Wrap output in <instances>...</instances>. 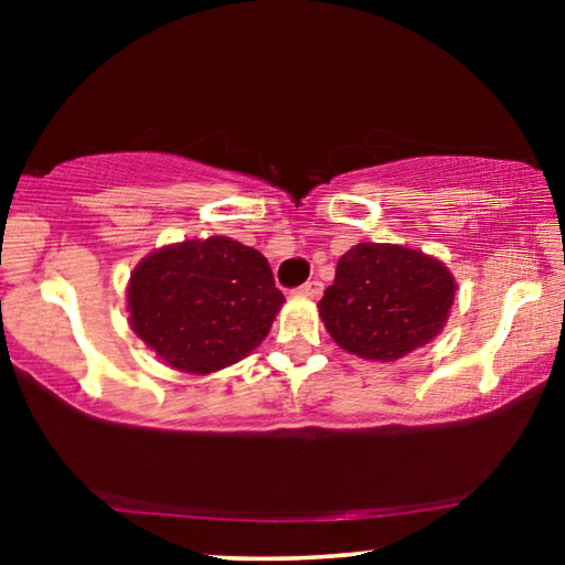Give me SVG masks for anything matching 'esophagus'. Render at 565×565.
<instances>
[{"label": "esophagus", "instance_id": "1", "mask_svg": "<svg viewBox=\"0 0 565 565\" xmlns=\"http://www.w3.org/2000/svg\"><path fill=\"white\" fill-rule=\"evenodd\" d=\"M321 292H323V285L319 280H308L306 285H300V288H298V296L311 298V300L321 298Z\"/></svg>", "mask_w": 565, "mask_h": 565}]
</instances>
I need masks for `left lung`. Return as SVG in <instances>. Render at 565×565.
Returning <instances> with one entry per match:
<instances>
[{
	"label": "left lung",
	"mask_w": 565,
	"mask_h": 565,
	"mask_svg": "<svg viewBox=\"0 0 565 565\" xmlns=\"http://www.w3.org/2000/svg\"><path fill=\"white\" fill-rule=\"evenodd\" d=\"M455 290L452 273L431 254L362 242L337 262L319 316L344 352L396 362L439 337Z\"/></svg>",
	"instance_id": "8db88e82"
}]
</instances>
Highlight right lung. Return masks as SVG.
Segmentation results:
<instances>
[{
	"label": "right lung",
	"mask_w": 565,
	"mask_h": 565,
	"mask_svg": "<svg viewBox=\"0 0 565 565\" xmlns=\"http://www.w3.org/2000/svg\"><path fill=\"white\" fill-rule=\"evenodd\" d=\"M126 298L134 334L190 375L249 358L285 303L267 259L228 236L184 238L146 254Z\"/></svg>",
	"instance_id": "right-lung-1"
}]
</instances>
